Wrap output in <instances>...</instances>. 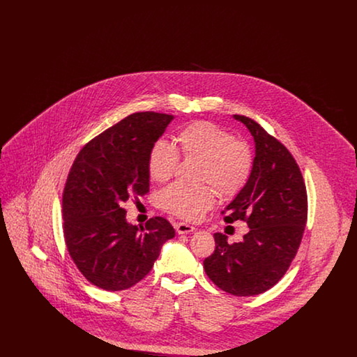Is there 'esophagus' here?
I'll return each instance as SVG.
<instances>
[{
    "mask_svg": "<svg viewBox=\"0 0 357 357\" xmlns=\"http://www.w3.org/2000/svg\"><path fill=\"white\" fill-rule=\"evenodd\" d=\"M175 229H176V233H178V234H188V233L195 231V227H194V226H191V225H188V223H185V222L176 223V225H175Z\"/></svg>",
    "mask_w": 357,
    "mask_h": 357,
    "instance_id": "34e87169",
    "label": "esophagus"
}]
</instances>
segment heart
Returning <instances> with one entry per match:
<instances>
[{
    "label": "heart",
    "mask_w": 357,
    "mask_h": 357,
    "mask_svg": "<svg viewBox=\"0 0 357 357\" xmlns=\"http://www.w3.org/2000/svg\"><path fill=\"white\" fill-rule=\"evenodd\" d=\"M178 150L158 140L147 155V172L156 183L170 181L179 163V153L198 159L197 179L215 187L223 198H233L246 186L253 171V151L236 135L210 121H194L175 136ZM208 185L186 186L174 183L160 192L163 210L186 221L199 220L215 204V191Z\"/></svg>",
    "instance_id": "obj_1"
}]
</instances>
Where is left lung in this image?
I'll use <instances>...</instances> for the list:
<instances>
[{
	"instance_id": "obj_1",
	"label": "left lung",
	"mask_w": 357,
	"mask_h": 357,
	"mask_svg": "<svg viewBox=\"0 0 357 357\" xmlns=\"http://www.w3.org/2000/svg\"><path fill=\"white\" fill-rule=\"evenodd\" d=\"M255 137L252 175L222 214L227 223L250 227L242 242L227 243L215 233V250L204 258L207 277L226 293L257 296L274 287L297 255L307 217L303 174L288 149L257 121L234 115Z\"/></svg>"
}]
</instances>
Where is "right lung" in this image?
<instances>
[{
    "label": "right lung",
    "instance_id": "add662e5",
    "mask_svg": "<svg viewBox=\"0 0 357 357\" xmlns=\"http://www.w3.org/2000/svg\"><path fill=\"white\" fill-rule=\"evenodd\" d=\"M174 119L136 112L88 142L77 153L63 192V231L69 255L95 287L131 288L153 269L166 241L175 236L162 217L134 226L123 204L150 190L147 155Z\"/></svg>",
    "mask_w": 357,
    "mask_h": 357
}]
</instances>
